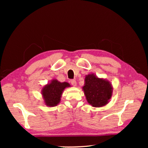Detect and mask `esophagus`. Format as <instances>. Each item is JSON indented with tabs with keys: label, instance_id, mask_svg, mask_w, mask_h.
Here are the masks:
<instances>
[{
	"label": "esophagus",
	"instance_id": "esophagus-1",
	"mask_svg": "<svg viewBox=\"0 0 148 148\" xmlns=\"http://www.w3.org/2000/svg\"><path fill=\"white\" fill-rule=\"evenodd\" d=\"M70 83H71V84H72L73 86H77V82H76V80L71 79V81H70Z\"/></svg>",
	"mask_w": 148,
	"mask_h": 148
}]
</instances>
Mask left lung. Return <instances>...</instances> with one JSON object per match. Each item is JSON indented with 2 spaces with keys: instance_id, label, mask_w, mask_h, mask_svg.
<instances>
[{
  "instance_id": "8db88e82",
  "label": "left lung",
  "mask_w": 148,
  "mask_h": 148,
  "mask_svg": "<svg viewBox=\"0 0 148 148\" xmlns=\"http://www.w3.org/2000/svg\"><path fill=\"white\" fill-rule=\"evenodd\" d=\"M82 89L87 102L94 107L107 105L112 96V83L106 79L97 77L94 73L85 76Z\"/></svg>"
}]
</instances>
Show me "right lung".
Returning a JSON list of instances; mask_svg holds the SVG:
<instances>
[{"mask_svg":"<svg viewBox=\"0 0 148 148\" xmlns=\"http://www.w3.org/2000/svg\"><path fill=\"white\" fill-rule=\"evenodd\" d=\"M71 85L67 82H60L56 79H52L51 81L44 85L41 89V95L46 106L54 107L59 104L62 93L66 88Z\"/></svg>","mask_w":148,"mask_h":148,"instance_id":"1","label":"right lung"}]
</instances>
